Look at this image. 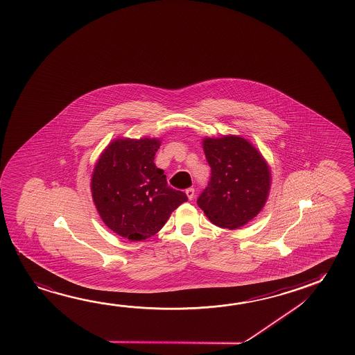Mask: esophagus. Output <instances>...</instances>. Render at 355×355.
I'll use <instances>...</instances> for the list:
<instances>
[{
	"mask_svg": "<svg viewBox=\"0 0 355 355\" xmlns=\"http://www.w3.org/2000/svg\"><path fill=\"white\" fill-rule=\"evenodd\" d=\"M187 197L189 200H192L193 198H194V188H188L186 191Z\"/></svg>",
	"mask_w": 355,
	"mask_h": 355,
	"instance_id": "34e87169",
	"label": "esophagus"
}]
</instances>
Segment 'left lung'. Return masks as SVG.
I'll return each mask as SVG.
<instances>
[{"instance_id": "8db88e82", "label": "left lung", "mask_w": 355, "mask_h": 355, "mask_svg": "<svg viewBox=\"0 0 355 355\" xmlns=\"http://www.w3.org/2000/svg\"><path fill=\"white\" fill-rule=\"evenodd\" d=\"M203 150L211 168L199 208L216 227L238 229L252 220L268 200L271 169L246 139L235 135L205 137Z\"/></svg>"}]
</instances>
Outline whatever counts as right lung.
Here are the masks:
<instances>
[{"mask_svg": "<svg viewBox=\"0 0 355 355\" xmlns=\"http://www.w3.org/2000/svg\"><path fill=\"white\" fill-rule=\"evenodd\" d=\"M158 139H116L101 152L92 175V196L100 218L131 241L157 234L173 210L188 200L167 184L153 163Z\"/></svg>", "mask_w": 355, "mask_h": 355, "instance_id": "add662e5", "label": "right lung"}]
</instances>
